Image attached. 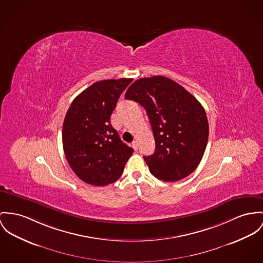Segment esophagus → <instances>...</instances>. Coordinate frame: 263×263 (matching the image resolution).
I'll return each mask as SVG.
<instances>
[{
    "label": "esophagus",
    "instance_id": "1",
    "mask_svg": "<svg viewBox=\"0 0 263 263\" xmlns=\"http://www.w3.org/2000/svg\"><path fill=\"white\" fill-rule=\"evenodd\" d=\"M132 147H133L134 150H138V142L136 141V140L132 142Z\"/></svg>",
    "mask_w": 263,
    "mask_h": 263
}]
</instances>
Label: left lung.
I'll return each mask as SVG.
<instances>
[{"mask_svg": "<svg viewBox=\"0 0 263 263\" xmlns=\"http://www.w3.org/2000/svg\"><path fill=\"white\" fill-rule=\"evenodd\" d=\"M125 98L146 110L155 139V152L143 156L152 175L163 181H178L199 165L209 134L205 110L181 85L163 76L141 78Z\"/></svg>", "mask_w": 263, "mask_h": 263, "instance_id": "obj_1", "label": "left lung"}]
</instances>
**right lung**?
I'll return each instance as SVG.
<instances>
[{
  "label": "right lung",
  "mask_w": 263,
  "mask_h": 263,
  "mask_svg": "<svg viewBox=\"0 0 263 263\" xmlns=\"http://www.w3.org/2000/svg\"><path fill=\"white\" fill-rule=\"evenodd\" d=\"M132 79L102 80L79 94L63 123L66 159L84 182L105 186L118 180L134 150L123 143L110 117Z\"/></svg>",
  "instance_id": "right-lung-1"
}]
</instances>
